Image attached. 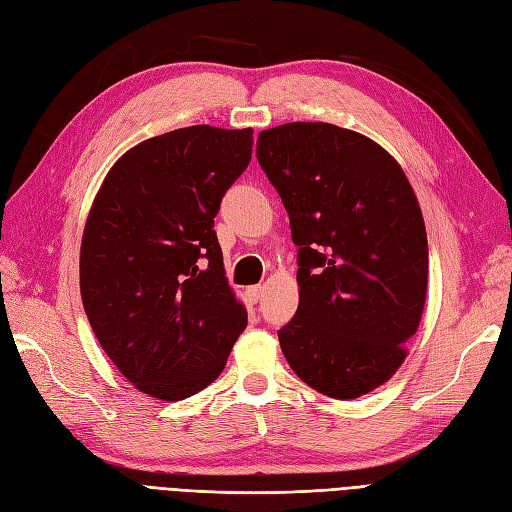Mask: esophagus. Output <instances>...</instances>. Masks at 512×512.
Listing matches in <instances>:
<instances>
[{
    "label": "esophagus",
    "mask_w": 512,
    "mask_h": 512,
    "mask_svg": "<svg viewBox=\"0 0 512 512\" xmlns=\"http://www.w3.org/2000/svg\"><path fill=\"white\" fill-rule=\"evenodd\" d=\"M247 299H250V303H258L260 301V294H262V286H250L245 290Z\"/></svg>",
    "instance_id": "obj_1"
}]
</instances>
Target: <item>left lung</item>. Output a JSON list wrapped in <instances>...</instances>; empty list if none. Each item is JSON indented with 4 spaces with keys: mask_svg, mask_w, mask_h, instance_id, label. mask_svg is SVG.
I'll use <instances>...</instances> for the list:
<instances>
[{
    "mask_svg": "<svg viewBox=\"0 0 512 512\" xmlns=\"http://www.w3.org/2000/svg\"><path fill=\"white\" fill-rule=\"evenodd\" d=\"M256 158L299 245V309L280 346L307 386L356 399L408 356L427 297V232L404 170L376 141L324 121L262 130Z\"/></svg>",
    "mask_w": 512,
    "mask_h": 512,
    "instance_id": "1",
    "label": "left lung"
}]
</instances>
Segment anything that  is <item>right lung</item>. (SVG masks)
Returning <instances> with one entry per match:
<instances>
[{"instance_id": "add662e5", "label": "right lung", "mask_w": 512, "mask_h": 512, "mask_svg": "<svg viewBox=\"0 0 512 512\" xmlns=\"http://www.w3.org/2000/svg\"><path fill=\"white\" fill-rule=\"evenodd\" d=\"M254 130L190 126L108 170L81 243V297L102 350L138 391L179 401L222 374L247 324L213 218L252 160Z\"/></svg>"}]
</instances>
